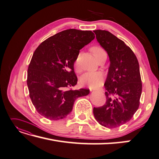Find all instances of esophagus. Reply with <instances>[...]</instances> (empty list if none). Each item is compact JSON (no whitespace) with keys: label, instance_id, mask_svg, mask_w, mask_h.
I'll use <instances>...</instances> for the list:
<instances>
[{"label":"esophagus","instance_id":"obj_1","mask_svg":"<svg viewBox=\"0 0 159 159\" xmlns=\"http://www.w3.org/2000/svg\"><path fill=\"white\" fill-rule=\"evenodd\" d=\"M97 92H101V93H103L104 92V89H97V90H95Z\"/></svg>","mask_w":159,"mask_h":159}]
</instances>
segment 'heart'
Segmentation results:
<instances>
[{"mask_svg": "<svg viewBox=\"0 0 159 159\" xmlns=\"http://www.w3.org/2000/svg\"><path fill=\"white\" fill-rule=\"evenodd\" d=\"M92 52L95 56H98L101 53L105 52L102 48L95 46L92 48ZM75 67L77 72H80V56H78L75 60ZM104 80L103 75L99 72H89L84 74L80 78V83L84 86H88L91 88H97L103 84Z\"/></svg>", "mask_w": 159, "mask_h": 159, "instance_id": "1", "label": "heart"}]
</instances>
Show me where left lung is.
<instances>
[{
	"label": "left lung",
	"instance_id": "left-lung-1",
	"mask_svg": "<svg viewBox=\"0 0 159 159\" xmlns=\"http://www.w3.org/2000/svg\"><path fill=\"white\" fill-rule=\"evenodd\" d=\"M93 31L110 62L104 84L106 103L93 108V114L101 125L115 128L131 120L139 107L142 87L139 64L130 48L116 35L105 30Z\"/></svg>",
	"mask_w": 159,
	"mask_h": 159
}]
</instances>
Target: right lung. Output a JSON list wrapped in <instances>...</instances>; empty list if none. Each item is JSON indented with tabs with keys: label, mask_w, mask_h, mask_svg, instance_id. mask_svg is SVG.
I'll return each mask as SVG.
<instances>
[{
	"label": "right lung",
	"mask_w": 159,
	"mask_h": 159,
	"mask_svg": "<svg viewBox=\"0 0 159 159\" xmlns=\"http://www.w3.org/2000/svg\"><path fill=\"white\" fill-rule=\"evenodd\" d=\"M91 31L70 29L51 36L35 50L27 70L30 97L37 111L51 120L66 117L89 89H68L77 83L74 64L80 50L95 39Z\"/></svg>",
	"instance_id": "add662e5"
}]
</instances>
